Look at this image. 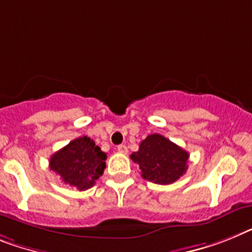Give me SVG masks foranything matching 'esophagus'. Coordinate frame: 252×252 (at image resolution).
Segmentation results:
<instances>
[{
  "instance_id": "34e87169",
  "label": "esophagus",
  "mask_w": 252,
  "mask_h": 252,
  "mask_svg": "<svg viewBox=\"0 0 252 252\" xmlns=\"http://www.w3.org/2000/svg\"><path fill=\"white\" fill-rule=\"evenodd\" d=\"M117 151L120 152V153H124V155H126V153L128 152V149H127V147H126V145L121 144V145H118V147H117Z\"/></svg>"
}]
</instances>
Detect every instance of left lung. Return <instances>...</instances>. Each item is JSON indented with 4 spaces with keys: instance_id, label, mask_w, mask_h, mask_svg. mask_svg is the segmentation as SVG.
Returning a JSON list of instances; mask_svg holds the SVG:
<instances>
[{
    "instance_id": "left-lung-1",
    "label": "left lung",
    "mask_w": 252,
    "mask_h": 252,
    "mask_svg": "<svg viewBox=\"0 0 252 252\" xmlns=\"http://www.w3.org/2000/svg\"><path fill=\"white\" fill-rule=\"evenodd\" d=\"M130 157L145 180L161 186L176 182L188 168V152L159 134L148 135Z\"/></svg>"
}]
</instances>
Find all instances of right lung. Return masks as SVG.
<instances>
[{
  "mask_svg": "<svg viewBox=\"0 0 252 252\" xmlns=\"http://www.w3.org/2000/svg\"><path fill=\"white\" fill-rule=\"evenodd\" d=\"M107 155L87 136L72 140L50 158V168L65 184L86 190L103 175Z\"/></svg>",
  "mask_w": 252,
  "mask_h": 252,
  "instance_id": "add662e5",
  "label": "right lung"
}]
</instances>
